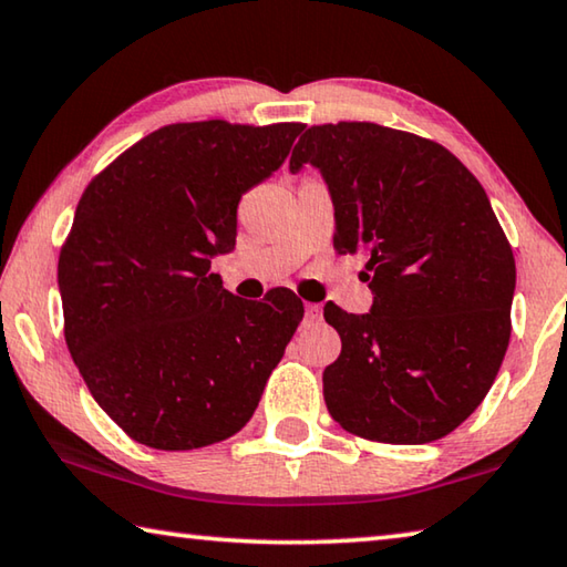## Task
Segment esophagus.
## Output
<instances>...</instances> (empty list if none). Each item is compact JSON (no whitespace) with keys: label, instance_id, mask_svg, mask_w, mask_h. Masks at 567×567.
I'll return each instance as SVG.
<instances>
[{"label":"esophagus","instance_id":"esophagus-1","mask_svg":"<svg viewBox=\"0 0 567 567\" xmlns=\"http://www.w3.org/2000/svg\"><path fill=\"white\" fill-rule=\"evenodd\" d=\"M320 316H322V308H320V305H305V318H308L310 322L320 320Z\"/></svg>","mask_w":567,"mask_h":567}]
</instances>
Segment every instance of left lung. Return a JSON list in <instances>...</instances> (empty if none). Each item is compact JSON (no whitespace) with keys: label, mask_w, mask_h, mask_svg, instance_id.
<instances>
[{"label":"left lung","mask_w":567,"mask_h":567,"mask_svg":"<svg viewBox=\"0 0 567 567\" xmlns=\"http://www.w3.org/2000/svg\"><path fill=\"white\" fill-rule=\"evenodd\" d=\"M316 166L340 255L365 257L371 312L326 305L340 355L322 373L330 416L383 444H429L492 389L509 346L515 257L482 184L439 143L379 123L312 125L290 171Z\"/></svg>","instance_id":"obj_1"}]
</instances>
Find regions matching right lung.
<instances>
[{
  "mask_svg": "<svg viewBox=\"0 0 567 567\" xmlns=\"http://www.w3.org/2000/svg\"><path fill=\"white\" fill-rule=\"evenodd\" d=\"M302 123L164 125L101 171L60 249L65 343L133 442L186 452L247 424L302 320L275 287L241 300L212 259L237 245L241 194L285 164Z\"/></svg>",
  "mask_w": 567,
  "mask_h": 567,
  "instance_id": "add662e5",
  "label": "right lung"
}]
</instances>
